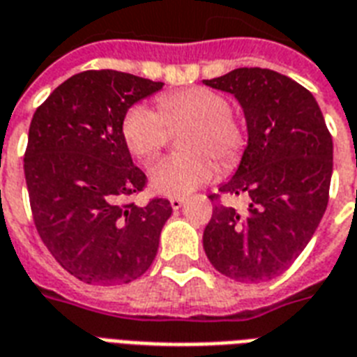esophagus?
I'll return each instance as SVG.
<instances>
[{
    "label": "esophagus",
    "mask_w": 357,
    "mask_h": 357,
    "mask_svg": "<svg viewBox=\"0 0 357 357\" xmlns=\"http://www.w3.org/2000/svg\"><path fill=\"white\" fill-rule=\"evenodd\" d=\"M171 206H173V210H178L184 204V197H171L169 199Z\"/></svg>",
    "instance_id": "34e87169"
}]
</instances>
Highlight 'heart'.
Wrapping results in <instances>:
<instances>
[{
    "mask_svg": "<svg viewBox=\"0 0 357 357\" xmlns=\"http://www.w3.org/2000/svg\"><path fill=\"white\" fill-rule=\"evenodd\" d=\"M192 124L182 137L188 153L169 154L149 169L156 193L184 197L214 178L216 156L233 164L244 151V130L231 115V102L206 87L167 93L158 98V112L145 104L132 106L123 119V137L134 156L147 160L164 147L169 128Z\"/></svg>",
    "mask_w": 357,
    "mask_h": 357,
    "instance_id": "heart-1",
    "label": "heart"
}]
</instances>
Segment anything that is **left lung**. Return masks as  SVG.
<instances>
[{
  "mask_svg": "<svg viewBox=\"0 0 357 357\" xmlns=\"http://www.w3.org/2000/svg\"><path fill=\"white\" fill-rule=\"evenodd\" d=\"M204 85L231 93L244 109L248 147L220 192L250 197L245 216L214 206L204 253L234 281H268L291 266L324 216L333 141L314 96L275 70L236 68Z\"/></svg>",
  "mask_w": 357,
  "mask_h": 357,
  "instance_id": "1",
  "label": "left lung"
}]
</instances>
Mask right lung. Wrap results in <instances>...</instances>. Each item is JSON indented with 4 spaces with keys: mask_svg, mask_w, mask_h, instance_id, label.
Listing matches in <instances>:
<instances>
[{
    "mask_svg": "<svg viewBox=\"0 0 357 357\" xmlns=\"http://www.w3.org/2000/svg\"><path fill=\"white\" fill-rule=\"evenodd\" d=\"M162 87L119 70H85L31 119L24 173L33 222L55 261L84 283H130L156 257L173 208L167 199L126 203L147 176L132 162L123 119Z\"/></svg>",
    "mask_w": 357,
    "mask_h": 357,
    "instance_id": "right-lung-1",
    "label": "right lung"
}]
</instances>
